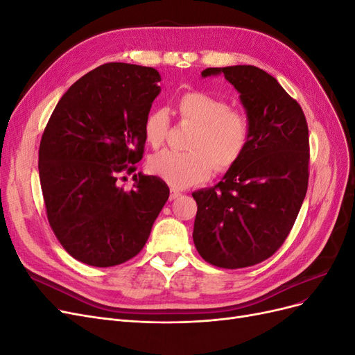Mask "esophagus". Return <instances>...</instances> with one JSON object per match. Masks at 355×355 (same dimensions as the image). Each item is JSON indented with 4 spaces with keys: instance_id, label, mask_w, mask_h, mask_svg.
Wrapping results in <instances>:
<instances>
[{
    "instance_id": "obj_1",
    "label": "esophagus",
    "mask_w": 355,
    "mask_h": 355,
    "mask_svg": "<svg viewBox=\"0 0 355 355\" xmlns=\"http://www.w3.org/2000/svg\"><path fill=\"white\" fill-rule=\"evenodd\" d=\"M180 197V192L178 191V189H175V188H171L170 189V201L171 200H176V198H179Z\"/></svg>"
}]
</instances>
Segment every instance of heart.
<instances>
[{
	"label": "heart",
	"instance_id": "heart-1",
	"mask_svg": "<svg viewBox=\"0 0 355 355\" xmlns=\"http://www.w3.org/2000/svg\"><path fill=\"white\" fill-rule=\"evenodd\" d=\"M180 120L196 124L188 153L161 151L148 161V170L173 188H188L207 180L216 168L225 173L244 157L252 139L250 120L244 112L206 92L192 90L178 102ZM170 132L166 108L148 114L144 124L146 142L159 148Z\"/></svg>",
	"mask_w": 355,
	"mask_h": 355
}]
</instances>
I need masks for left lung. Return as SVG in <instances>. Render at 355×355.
Instances as JSON below:
<instances>
[{"mask_svg": "<svg viewBox=\"0 0 355 355\" xmlns=\"http://www.w3.org/2000/svg\"><path fill=\"white\" fill-rule=\"evenodd\" d=\"M235 89L252 125L244 157L218 185L192 192V239L210 265L239 270L271 257L286 241L302 206L309 178V136L300 105L261 68H207Z\"/></svg>", "mask_w": 355, "mask_h": 355, "instance_id": "obj_1", "label": "left lung"}]
</instances>
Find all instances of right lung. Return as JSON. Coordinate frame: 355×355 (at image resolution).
<instances>
[{"instance_id": "add662e5", "label": "right lung", "mask_w": 355, "mask_h": 355, "mask_svg": "<svg viewBox=\"0 0 355 355\" xmlns=\"http://www.w3.org/2000/svg\"><path fill=\"white\" fill-rule=\"evenodd\" d=\"M158 81L154 68L105 63L71 85L42 133L38 170L47 219L83 263L106 268L135 257L168 198L157 176L135 173L130 191L117 187L144 157V124Z\"/></svg>"}]
</instances>
